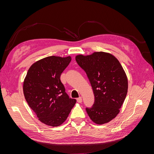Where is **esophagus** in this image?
Listing matches in <instances>:
<instances>
[{"label":"esophagus","instance_id":"esophagus-1","mask_svg":"<svg viewBox=\"0 0 154 154\" xmlns=\"http://www.w3.org/2000/svg\"><path fill=\"white\" fill-rule=\"evenodd\" d=\"M77 102L78 103H82V98L81 97H78V98H77Z\"/></svg>","mask_w":154,"mask_h":154}]
</instances>
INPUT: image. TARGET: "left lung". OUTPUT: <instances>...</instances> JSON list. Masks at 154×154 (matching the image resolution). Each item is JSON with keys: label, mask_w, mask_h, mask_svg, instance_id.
I'll use <instances>...</instances> for the list:
<instances>
[{"label": "left lung", "mask_w": 154, "mask_h": 154, "mask_svg": "<svg viewBox=\"0 0 154 154\" xmlns=\"http://www.w3.org/2000/svg\"><path fill=\"white\" fill-rule=\"evenodd\" d=\"M75 58L94 94V105L86 109L88 116L97 125L110 122L119 113L128 92V78L122 66L114 55L102 51L78 54Z\"/></svg>", "instance_id": "obj_1"}]
</instances>
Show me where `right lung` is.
<instances>
[{
  "mask_svg": "<svg viewBox=\"0 0 154 154\" xmlns=\"http://www.w3.org/2000/svg\"><path fill=\"white\" fill-rule=\"evenodd\" d=\"M71 57L51 56L31 65L23 83L26 101L38 120L51 127L66 122L76 100L69 98L60 75Z\"/></svg>",
  "mask_w": 154,
  "mask_h": 154,
  "instance_id": "add662e5",
  "label": "right lung"
}]
</instances>
